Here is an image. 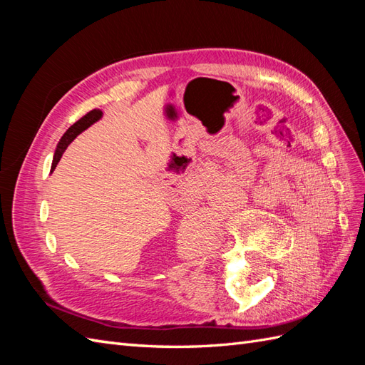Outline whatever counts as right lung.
Instances as JSON below:
<instances>
[{"mask_svg": "<svg viewBox=\"0 0 365 365\" xmlns=\"http://www.w3.org/2000/svg\"><path fill=\"white\" fill-rule=\"evenodd\" d=\"M100 118H102V111H100V110H92V111H89L86 115H83V118H81L78 122H75L73 125L66 131L64 136L61 138V141H59V144H58L56 152H54L51 170H54V168H56V165L59 163L61 157H63V153L66 152L68 144H71V143L73 141V139L81 133V131L86 130L89 125H92V123H94L96 120H98Z\"/></svg>", "mask_w": 365, "mask_h": 365, "instance_id": "add662e5", "label": "right lung"}]
</instances>
